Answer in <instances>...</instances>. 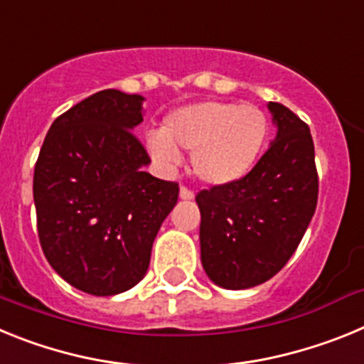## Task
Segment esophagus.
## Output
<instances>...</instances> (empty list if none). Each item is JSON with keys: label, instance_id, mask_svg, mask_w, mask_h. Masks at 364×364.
Wrapping results in <instances>:
<instances>
[{"label": "esophagus", "instance_id": "34e87169", "mask_svg": "<svg viewBox=\"0 0 364 364\" xmlns=\"http://www.w3.org/2000/svg\"><path fill=\"white\" fill-rule=\"evenodd\" d=\"M180 198H182V200H193V198H195V193L191 191V189H188V188H180Z\"/></svg>", "mask_w": 364, "mask_h": 364}]
</instances>
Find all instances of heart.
<instances>
[{
  "instance_id": "1",
  "label": "heart",
  "mask_w": 364,
  "mask_h": 364,
  "mask_svg": "<svg viewBox=\"0 0 364 364\" xmlns=\"http://www.w3.org/2000/svg\"><path fill=\"white\" fill-rule=\"evenodd\" d=\"M268 134V117L257 105L204 100L169 112L162 131L147 134L146 149L164 171L178 166L180 149L189 151L204 184L228 186L255 167Z\"/></svg>"
}]
</instances>
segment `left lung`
<instances>
[{
	"label": "left lung",
	"mask_w": 364,
	"mask_h": 364,
	"mask_svg": "<svg viewBox=\"0 0 364 364\" xmlns=\"http://www.w3.org/2000/svg\"><path fill=\"white\" fill-rule=\"evenodd\" d=\"M275 138L242 180L197 195L200 260L226 290H247L282 269L317 205L319 180L308 127L288 107L269 102Z\"/></svg>",
	"instance_id": "8db88e82"
}]
</instances>
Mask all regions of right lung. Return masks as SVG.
Instances as JSON below:
<instances>
[{
    "label": "right lung",
    "instance_id": "add662e5",
    "mask_svg": "<svg viewBox=\"0 0 364 364\" xmlns=\"http://www.w3.org/2000/svg\"><path fill=\"white\" fill-rule=\"evenodd\" d=\"M142 95L105 89L58 117L34 167L41 250L76 290L109 297L142 281L162 222L178 200L175 182L146 171L134 136Z\"/></svg>",
    "mask_w": 364,
    "mask_h": 364
}]
</instances>
